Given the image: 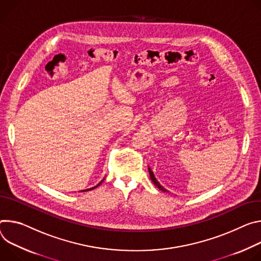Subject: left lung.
Instances as JSON below:
<instances>
[{"label": "left lung", "instance_id": "8db88e82", "mask_svg": "<svg viewBox=\"0 0 261 261\" xmlns=\"http://www.w3.org/2000/svg\"><path fill=\"white\" fill-rule=\"evenodd\" d=\"M148 170H149L150 178H151V180L153 181V184H154V185H155V186H156V187H158V188H159L161 191H163V192H167V190H165V189H164V188H163V187H162V186L159 184V181L156 180V178H155V177H154V175H153V172L151 171V169H150V168H148Z\"/></svg>", "mask_w": 261, "mask_h": 261}]
</instances>
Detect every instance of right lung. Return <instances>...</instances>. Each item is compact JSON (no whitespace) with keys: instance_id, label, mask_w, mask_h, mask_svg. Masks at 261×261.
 I'll return each mask as SVG.
<instances>
[{"instance_id":"obj_1","label":"right lung","mask_w":261,"mask_h":261,"mask_svg":"<svg viewBox=\"0 0 261 261\" xmlns=\"http://www.w3.org/2000/svg\"><path fill=\"white\" fill-rule=\"evenodd\" d=\"M96 187H94V188H91V189H88V190H86V191H89V190H93V189H95Z\"/></svg>"}]
</instances>
